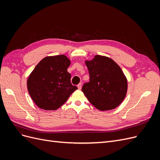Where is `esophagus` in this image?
I'll return each mask as SVG.
<instances>
[{
    "instance_id": "1",
    "label": "esophagus",
    "mask_w": 160,
    "mask_h": 160,
    "mask_svg": "<svg viewBox=\"0 0 160 160\" xmlns=\"http://www.w3.org/2000/svg\"><path fill=\"white\" fill-rule=\"evenodd\" d=\"M77 88H78L79 89H81V88H82V83H79L78 85H77Z\"/></svg>"
}]
</instances>
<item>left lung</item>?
<instances>
[{
	"label": "left lung",
	"mask_w": 160,
	"mask_h": 160,
	"mask_svg": "<svg viewBox=\"0 0 160 160\" xmlns=\"http://www.w3.org/2000/svg\"><path fill=\"white\" fill-rule=\"evenodd\" d=\"M89 81L82 88L86 98L101 111L117 108L126 95L128 81L119 66L108 57L96 55L86 61Z\"/></svg>",
	"instance_id": "left-lung-1"
}]
</instances>
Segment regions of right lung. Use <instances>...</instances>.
<instances>
[{"label":"right lung","instance_id":"right-lung-1","mask_svg":"<svg viewBox=\"0 0 160 160\" xmlns=\"http://www.w3.org/2000/svg\"><path fill=\"white\" fill-rule=\"evenodd\" d=\"M71 64L63 55L47 57L34 69L27 80V88L38 108L55 110L63 105L77 89L71 83L67 71Z\"/></svg>","mask_w":160,"mask_h":160}]
</instances>
